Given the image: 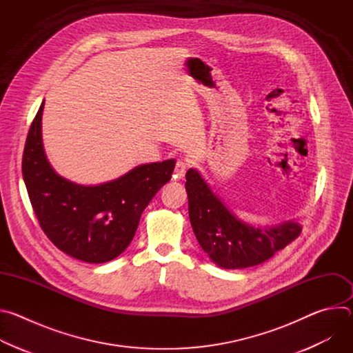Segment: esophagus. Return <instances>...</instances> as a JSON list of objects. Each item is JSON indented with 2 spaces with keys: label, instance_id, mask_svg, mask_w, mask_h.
<instances>
[{
  "label": "esophagus",
  "instance_id": "1",
  "mask_svg": "<svg viewBox=\"0 0 353 353\" xmlns=\"http://www.w3.org/2000/svg\"><path fill=\"white\" fill-rule=\"evenodd\" d=\"M185 172H187V163L184 161H177L176 163V168H174V179L176 180H181L184 176H185Z\"/></svg>",
  "mask_w": 353,
  "mask_h": 353
}]
</instances>
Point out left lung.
Segmentation results:
<instances>
[{"instance_id": "1", "label": "left lung", "mask_w": 353, "mask_h": 353, "mask_svg": "<svg viewBox=\"0 0 353 353\" xmlns=\"http://www.w3.org/2000/svg\"><path fill=\"white\" fill-rule=\"evenodd\" d=\"M188 215L194 234L212 263L226 270L259 265L301 232L296 221L256 228L239 219L195 169L185 173Z\"/></svg>"}]
</instances>
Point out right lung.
<instances>
[{"mask_svg": "<svg viewBox=\"0 0 353 353\" xmlns=\"http://www.w3.org/2000/svg\"><path fill=\"white\" fill-rule=\"evenodd\" d=\"M44 102L29 128L22 174L40 228L63 253L90 264L119 257L134 239L139 218L170 180L176 161L145 163L97 185L77 184L50 165L43 148Z\"/></svg>", "mask_w": 353, "mask_h": 353, "instance_id": "add662e5", "label": "right lung"}]
</instances>
